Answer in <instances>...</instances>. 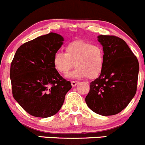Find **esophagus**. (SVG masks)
<instances>
[{
  "mask_svg": "<svg viewBox=\"0 0 145 145\" xmlns=\"http://www.w3.org/2000/svg\"><path fill=\"white\" fill-rule=\"evenodd\" d=\"M79 83V82L77 81H71V84H72V87H75L77 84Z\"/></svg>",
  "mask_w": 145,
  "mask_h": 145,
  "instance_id": "obj_1",
  "label": "esophagus"
}]
</instances>
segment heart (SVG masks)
Here are the masks:
<instances>
[{"label": "heart", "mask_w": 145, "mask_h": 145, "mask_svg": "<svg viewBox=\"0 0 145 145\" xmlns=\"http://www.w3.org/2000/svg\"><path fill=\"white\" fill-rule=\"evenodd\" d=\"M53 63L56 69L63 74H68L74 65L77 67L70 74L72 78L87 77L94 79L102 72L104 51L99 46L82 40H75L65 46V53L56 52Z\"/></svg>", "instance_id": "heart-1"}]
</instances>
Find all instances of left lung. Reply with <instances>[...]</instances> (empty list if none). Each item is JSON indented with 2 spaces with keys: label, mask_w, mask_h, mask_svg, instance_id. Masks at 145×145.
<instances>
[{
  "label": "left lung",
  "mask_w": 145,
  "mask_h": 145,
  "mask_svg": "<svg viewBox=\"0 0 145 145\" xmlns=\"http://www.w3.org/2000/svg\"><path fill=\"white\" fill-rule=\"evenodd\" d=\"M104 65L90 83L85 98L89 108L101 116L116 115L129 104L137 91L139 63L125 41L115 36L99 35Z\"/></svg>",
  "instance_id": "obj_1"
}]
</instances>
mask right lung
<instances>
[{
    "label": "right lung",
    "mask_w": 145,
    "mask_h": 145,
    "mask_svg": "<svg viewBox=\"0 0 145 145\" xmlns=\"http://www.w3.org/2000/svg\"><path fill=\"white\" fill-rule=\"evenodd\" d=\"M63 41L62 36L54 32L37 37L20 46L11 63L12 95L33 116L48 118L57 114L72 88L53 63Z\"/></svg>",
    "instance_id": "add662e5"
}]
</instances>
